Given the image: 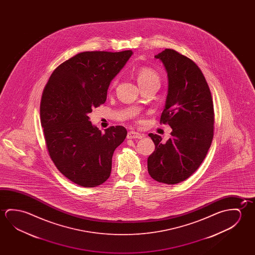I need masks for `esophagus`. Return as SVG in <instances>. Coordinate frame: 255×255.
Returning a JSON list of instances; mask_svg holds the SVG:
<instances>
[{
	"label": "esophagus",
	"instance_id": "1",
	"mask_svg": "<svg viewBox=\"0 0 255 255\" xmlns=\"http://www.w3.org/2000/svg\"><path fill=\"white\" fill-rule=\"evenodd\" d=\"M143 137V135L140 133H138L137 131H134V130H130L127 134V138L131 139V138H141Z\"/></svg>",
	"mask_w": 255,
	"mask_h": 255
}]
</instances>
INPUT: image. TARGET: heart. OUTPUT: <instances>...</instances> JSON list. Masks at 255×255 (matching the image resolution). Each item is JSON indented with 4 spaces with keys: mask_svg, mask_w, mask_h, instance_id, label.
Returning <instances> with one entry per match:
<instances>
[{
    "mask_svg": "<svg viewBox=\"0 0 255 255\" xmlns=\"http://www.w3.org/2000/svg\"><path fill=\"white\" fill-rule=\"evenodd\" d=\"M136 78L139 86H143L146 84H159L160 83V77L157 72L148 67H142L138 68L136 72ZM115 85H116V81H114L111 84V87H114Z\"/></svg>",
    "mask_w": 255,
    "mask_h": 255,
    "instance_id": "b5f03b06",
    "label": "heart"
}]
</instances>
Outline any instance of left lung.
<instances>
[{
	"instance_id": "obj_1",
	"label": "left lung",
	"mask_w": 255,
	"mask_h": 255,
	"mask_svg": "<svg viewBox=\"0 0 255 255\" xmlns=\"http://www.w3.org/2000/svg\"><path fill=\"white\" fill-rule=\"evenodd\" d=\"M154 58L163 62L169 81L160 124H167L172 131L166 143L157 134H148L155 148L147 159V170L154 180L173 185L192 175L207 154L214 128L213 98L193 60L171 49Z\"/></svg>"
}]
</instances>
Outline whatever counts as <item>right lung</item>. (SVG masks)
I'll return each mask as SVG.
<instances>
[{
	"instance_id": "right-lung-1",
	"label": "right lung",
	"mask_w": 255,
	"mask_h": 255,
	"mask_svg": "<svg viewBox=\"0 0 255 255\" xmlns=\"http://www.w3.org/2000/svg\"><path fill=\"white\" fill-rule=\"evenodd\" d=\"M131 55V50L78 53L55 69L42 92L40 117L50 157L81 187L94 188L109 179L114 151L127 136L120 126L102 133L88 114L104 104L110 82Z\"/></svg>"
}]
</instances>
